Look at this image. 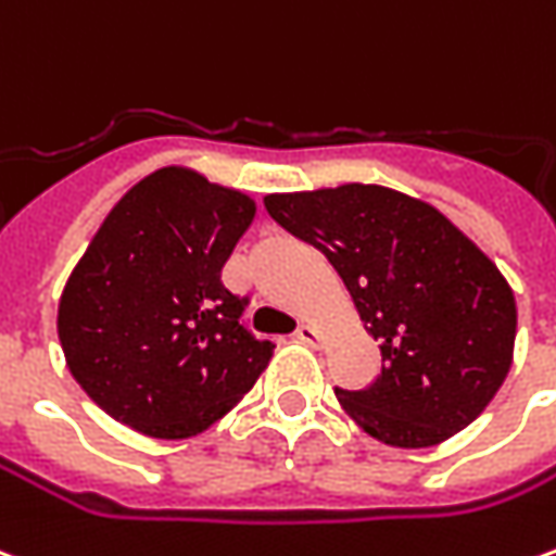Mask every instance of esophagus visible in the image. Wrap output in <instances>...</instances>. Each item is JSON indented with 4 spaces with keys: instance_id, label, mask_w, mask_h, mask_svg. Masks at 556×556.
Returning a JSON list of instances; mask_svg holds the SVG:
<instances>
[{
    "instance_id": "34e87169",
    "label": "esophagus",
    "mask_w": 556,
    "mask_h": 556,
    "mask_svg": "<svg viewBox=\"0 0 556 556\" xmlns=\"http://www.w3.org/2000/svg\"><path fill=\"white\" fill-rule=\"evenodd\" d=\"M294 337H298L301 343H309V345L321 340V333H318V328H316V325H313V321H301V328L294 331Z\"/></svg>"
}]
</instances>
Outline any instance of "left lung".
Segmentation results:
<instances>
[{"instance_id":"left-lung-1","label":"left lung","mask_w":556,"mask_h":556,"mask_svg":"<svg viewBox=\"0 0 556 556\" xmlns=\"http://www.w3.org/2000/svg\"><path fill=\"white\" fill-rule=\"evenodd\" d=\"M265 207L331 262L379 340V379L337 388L364 433L430 448L488 409L515 355V291L445 213L376 184L270 192Z\"/></svg>"}]
</instances>
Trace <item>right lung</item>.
<instances>
[{"label": "right lung", "instance_id": "add662e5", "mask_svg": "<svg viewBox=\"0 0 556 556\" xmlns=\"http://www.w3.org/2000/svg\"><path fill=\"white\" fill-rule=\"evenodd\" d=\"M255 201L168 165L131 186L65 279V364L104 413L153 440H189L238 406L274 355L240 328L223 265Z\"/></svg>", "mask_w": 556, "mask_h": 556}]
</instances>
